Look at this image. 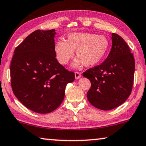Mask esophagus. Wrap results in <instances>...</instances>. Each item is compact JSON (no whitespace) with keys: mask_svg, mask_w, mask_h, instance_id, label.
Segmentation results:
<instances>
[{"mask_svg":"<svg viewBox=\"0 0 146 146\" xmlns=\"http://www.w3.org/2000/svg\"><path fill=\"white\" fill-rule=\"evenodd\" d=\"M75 79H79V78H81V73L80 72H75Z\"/></svg>","mask_w":146,"mask_h":146,"instance_id":"34e87169","label":"esophagus"}]
</instances>
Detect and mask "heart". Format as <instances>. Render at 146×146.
<instances>
[{"mask_svg":"<svg viewBox=\"0 0 146 146\" xmlns=\"http://www.w3.org/2000/svg\"><path fill=\"white\" fill-rule=\"evenodd\" d=\"M109 48V40L105 36L90 32H74L69 34L67 40L57 41L54 50L57 59L65 65L74 56V51L78 58L73 66L82 65L93 67L98 64L105 56Z\"/></svg>","mask_w":146,"mask_h":146,"instance_id":"obj_1","label":"heart"}]
</instances>
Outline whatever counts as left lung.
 <instances>
[{"label": "left lung", "instance_id": "8db88e82", "mask_svg": "<svg viewBox=\"0 0 146 146\" xmlns=\"http://www.w3.org/2000/svg\"><path fill=\"white\" fill-rule=\"evenodd\" d=\"M110 52L100 65L83 73L91 87L87 98L94 107L109 110L127 100L132 90L135 61L128 44L122 37L112 33Z\"/></svg>", "mask_w": 146, "mask_h": 146}]
</instances>
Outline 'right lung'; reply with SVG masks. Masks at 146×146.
<instances>
[{"label": "right lung", "mask_w": 146, "mask_h": 146, "mask_svg": "<svg viewBox=\"0 0 146 146\" xmlns=\"http://www.w3.org/2000/svg\"><path fill=\"white\" fill-rule=\"evenodd\" d=\"M55 30H38L26 37L14 50L11 80L16 97L37 113L53 111L64 99L67 84L75 80L55 58Z\"/></svg>", "instance_id": "add662e5"}]
</instances>
